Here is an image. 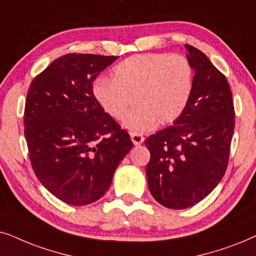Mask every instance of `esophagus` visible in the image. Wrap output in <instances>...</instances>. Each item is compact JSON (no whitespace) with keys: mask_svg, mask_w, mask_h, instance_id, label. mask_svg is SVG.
Returning <instances> with one entry per match:
<instances>
[{"mask_svg":"<svg viewBox=\"0 0 256 256\" xmlns=\"http://www.w3.org/2000/svg\"><path fill=\"white\" fill-rule=\"evenodd\" d=\"M131 140L134 145H140L142 142H144V137L140 134H137V132H131L130 134Z\"/></svg>","mask_w":256,"mask_h":256,"instance_id":"esophagus-1","label":"esophagus"}]
</instances>
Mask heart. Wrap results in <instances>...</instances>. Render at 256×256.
<instances>
[{
    "label": "heart",
    "mask_w": 256,
    "mask_h": 256,
    "mask_svg": "<svg viewBox=\"0 0 256 256\" xmlns=\"http://www.w3.org/2000/svg\"><path fill=\"white\" fill-rule=\"evenodd\" d=\"M193 68L182 54H142L118 63L112 80H100L94 96L110 117L125 119L132 131L145 132L156 124L178 120L193 94Z\"/></svg>",
    "instance_id": "heart-1"
}]
</instances>
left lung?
I'll return each instance as SVG.
<instances>
[{"label": "left lung", "mask_w": 256, "mask_h": 256, "mask_svg": "<svg viewBox=\"0 0 256 256\" xmlns=\"http://www.w3.org/2000/svg\"><path fill=\"white\" fill-rule=\"evenodd\" d=\"M196 74L188 106L173 125L145 140L148 188L162 206L184 210L208 196L230 159L235 112L230 84L208 57L186 44Z\"/></svg>", "instance_id": "1"}]
</instances>
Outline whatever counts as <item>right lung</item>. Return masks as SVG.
<instances>
[{
	"instance_id": "add662e5",
	"label": "right lung",
	"mask_w": 256,
	"mask_h": 256,
	"mask_svg": "<svg viewBox=\"0 0 256 256\" xmlns=\"http://www.w3.org/2000/svg\"><path fill=\"white\" fill-rule=\"evenodd\" d=\"M117 58L64 54L34 78L26 94L24 136L32 170L51 194L70 205L100 199L134 146L92 91V82Z\"/></svg>"
}]
</instances>
